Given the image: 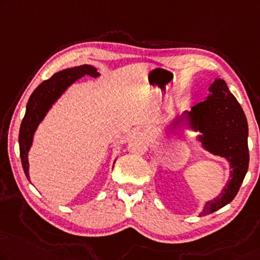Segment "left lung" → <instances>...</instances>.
Returning <instances> with one entry per match:
<instances>
[{
  "mask_svg": "<svg viewBox=\"0 0 260 260\" xmlns=\"http://www.w3.org/2000/svg\"><path fill=\"white\" fill-rule=\"evenodd\" d=\"M208 95L191 111H184L169 120V129H185L195 133L193 140L204 152L229 162V179L214 199L204 203L199 216L212 214L229 204L241 188L249 168L247 137L249 126L242 106L230 92L225 81L215 78L208 87Z\"/></svg>",
  "mask_w": 260,
  "mask_h": 260,
  "instance_id": "8db88e82",
  "label": "left lung"
}]
</instances>
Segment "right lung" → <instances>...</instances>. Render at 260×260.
I'll list each match as a JSON object with an SVG mask.
<instances>
[{
    "instance_id": "right-lung-1",
    "label": "right lung",
    "mask_w": 260,
    "mask_h": 260,
    "mask_svg": "<svg viewBox=\"0 0 260 260\" xmlns=\"http://www.w3.org/2000/svg\"><path fill=\"white\" fill-rule=\"evenodd\" d=\"M85 76L98 78L100 73L94 67L87 64L61 70L59 72H56L50 79L44 80L43 83L38 85L36 90L30 95L18 135L19 154H21L23 170H24L26 179L29 181L30 165L28 157L38 126L45 119L46 114L58 102V99L69 90V87ZM115 161H117V158L113 162V167Z\"/></svg>"
}]
</instances>
